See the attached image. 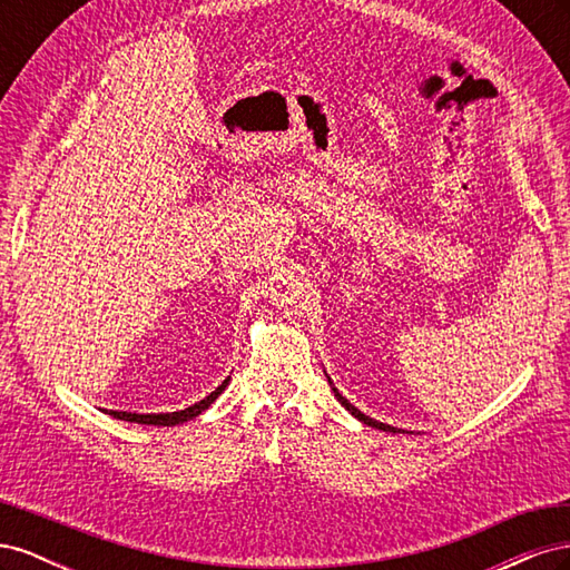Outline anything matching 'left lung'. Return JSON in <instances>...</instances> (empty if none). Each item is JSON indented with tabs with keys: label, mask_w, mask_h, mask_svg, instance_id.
<instances>
[{
	"label": "left lung",
	"mask_w": 570,
	"mask_h": 570,
	"mask_svg": "<svg viewBox=\"0 0 570 570\" xmlns=\"http://www.w3.org/2000/svg\"><path fill=\"white\" fill-rule=\"evenodd\" d=\"M327 383H331V387H333V392H335V396H337V402H340L344 409H347L354 419H358L361 423H366V425H371V428H375V430H385V433H404V430H400V428H392V425H387V423H381V421H375V419H368L366 413H361L354 404H350L347 396H342V394H340V390L333 385L331 377H327Z\"/></svg>",
	"instance_id": "left-lung-1"
}]
</instances>
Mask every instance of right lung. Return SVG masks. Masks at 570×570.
<instances>
[{
	"label": "right lung",
	"mask_w": 570,
	"mask_h": 570,
	"mask_svg": "<svg viewBox=\"0 0 570 570\" xmlns=\"http://www.w3.org/2000/svg\"><path fill=\"white\" fill-rule=\"evenodd\" d=\"M228 383H230V375L212 394H206L202 402L187 406L183 411H174V413H130V411H107V413H109V416L118 419V421L140 423V425H180V423H185L189 419L199 416L204 409H209L218 400V394L228 387Z\"/></svg>",
	"instance_id": "obj_1"
}]
</instances>
